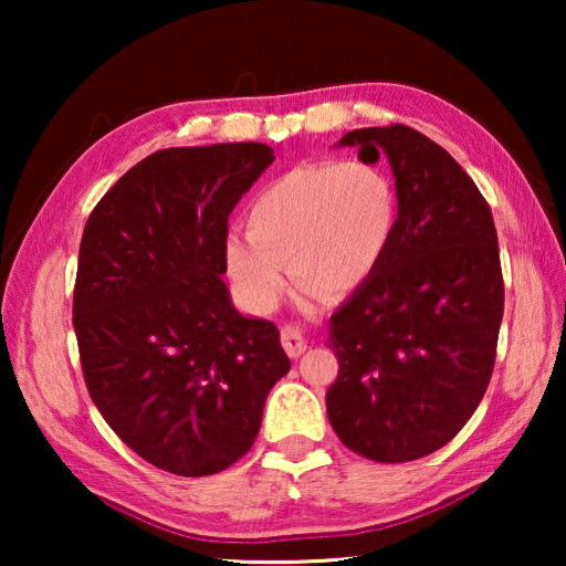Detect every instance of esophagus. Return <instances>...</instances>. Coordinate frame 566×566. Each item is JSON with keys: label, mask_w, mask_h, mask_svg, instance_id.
<instances>
[{"label": "esophagus", "mask_w": 566, "mask_h": 566, "mask_svg": "<svg viewBox=\"0 0 566 566\" xmlns=\"http://www.w3.org/2000/svg\"><path fill=\"white\" fill-rule=\"evenodd\" d=\"M282 347L284 352L290 354L292 359L300 357V354L306 349V342H304V334L300 327H292V324H286L282 327Z\"/></svg>", "instance_id": "34e87169"}]
</instances>
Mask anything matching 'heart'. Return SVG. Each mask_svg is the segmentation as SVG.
I'll list each match as a JSON object with an SVG mask.
<instances>
[{
  "label": "heart",
  "instance_id": "b5f03b06",
  "mask_svg": "<svg viewBox=\"0 0 566 566\" xmlns=\"http://www.w3.org/2000/svg\"><path fill=\"white\" fill-rule=\"evenodd\" d=\"M397 217L395 181L377 165H300L249 202V234L224 239L227 274L254 312H272L282 302L290 265L310 296H344L377 272Z\"/></svg>",
  "mask_w": 566,
  "mask_h": 566
}]
</instances>
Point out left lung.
<instances>
[{
  "label": "left lung",
  "instance_id": "1",
  "mask_svg": "<svg viewBox=\"0 0 566 566\" xmlns=\"http://www.w3.org/2000/svg\"><path fill=\"white\" fill-rule=\"evenodd\" d=\"M339 147L389 159L399 217L377 272L329 319V424L352 452L411 462L454 439L490 385L504 314L492 209L447 149L405 124L354 129Z\"/></svg>",
  "mask_w": 566,
  "mask_h": 566
}]
</instances>
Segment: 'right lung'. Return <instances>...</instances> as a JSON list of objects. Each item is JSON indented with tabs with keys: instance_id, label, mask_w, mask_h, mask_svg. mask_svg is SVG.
Wrapping results in <instances>:
<instances>
[{
	"instance_id": "obj_1",
	"label": "right lung",
	"mask_w": 566,
	"mask_h": 566,
	"mask_svg": "<svg viewBox=\"0 0 566 566\" xmlns=\"http://www.w3.org/2000/svg\"><path fill=\"white\" fill-rule=\"evenodd\" d=\"M274 161L260 142L161 149L84 227L74 332L90 397L124 444L179 476L249 452L290 371L280 329L234 310L227 219Z\"/></svg>"
}]
</instances>
